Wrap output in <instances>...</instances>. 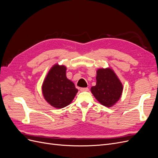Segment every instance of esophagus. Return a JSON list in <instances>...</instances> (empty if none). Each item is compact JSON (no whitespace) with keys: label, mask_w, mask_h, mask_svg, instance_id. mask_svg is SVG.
I'll list each match as a JSON object with an SVG mask.
<instances>
[{"label":"esophagus","mask_w":158,"mask_h":158,"mask_svg":"<svg viewBox=\"0 0 158 158\" xmlns=\"http://www.w3.org/2000/svg\"><path fill=\"white\" fill-rule=\"evenodd\" d=\"M89 89L88 88H80V91L81 92H87V91H88Z\"/></svg>","instance_id":"34e87169"}]
</instances>
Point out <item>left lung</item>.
<instances>
[{
	"instance_id": "1",
	"label": "left lung",
	"mask_w": 158,
	"mask_h": 158,
	"mask_svg": "<svg viewBox=\"0 0 158 158\" xmlns=\"http://www.w3.org/2000/svg\"><path fill=\"white\" fill-rule=\"evenodd\" d=\"M123 85L111 68L99 69L96 72V85L91 92L98 101L107 107H112L121 98Z\"/></svg>"
}]
</instances>
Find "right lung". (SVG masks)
<instances>
[{"instance_id": "add662e5", "label": "right lung", "mask_w": 158, "mask_h": 158, "mask_svg": "<svg viewBox=\"0 0 158 158\" xmlns=\"http://www.w3.org/2000/svg\"><path fill=\"white\" fill-rule=\"evenodd\" d=\"M66 67L55 64L49 70L41 89L45 101L52 107L61 109L73 102L78 89L74 84L66 78Z\"/></svg>"}]
</instances>
